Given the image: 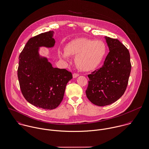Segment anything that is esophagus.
I'll return each instance as SVG.
<instances>
[{
    "label": "esophagus",
    "instance_id": "esophagus-1",
    "mask_svg": "<svg viewBox=\"0 0 149 149\" xmlns=\"http://www.w3.org/2000/svg\"><path fill=\"white\" fill-rule=\"evenodd\" d=\"M79 76V74H78V73H74L73 74V75H72V77H73V78H77V77H78Z\"/></svg>",
    "mask_w": 149,
    "mask_h": 149
}]
</instances>
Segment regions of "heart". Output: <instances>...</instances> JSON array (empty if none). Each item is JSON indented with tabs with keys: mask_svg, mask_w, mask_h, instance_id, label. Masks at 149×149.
Instances as JSON below:
<instances>
[{
	"mask_svg": "<svg viewBox=\"0 0 149 149\" xmlns=\"http://www.w3.org/2000/svg\"><path fill=\"white\" fill-rule=\"evenodd\" d=\"M107 52V45L102 40L78 38L68 42L64 51H59V54L64 59H67L68 56H75L77 67L82 71H89L101 64Z\"/></svg>",
	"mask_w": 149,
	"mask_h": 149,
	"instance_id": "heart-1",
	"label": "heart"
}]
</instances>
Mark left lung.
<instances>
[{
  "mask_svg": "<svg viewBox=\"0 0 149 149\" xmlns=\"http://www.w3.org/2000/svg\"><path fill=\"white\" fill-rule=\"evenodd\" d=\"M109 49L104 64L88 75L86 94L94 105H110L124 93L131 70L128 49L118 39L105 37Z\"/></svg>",
  "mask_w": 149,
  "mask_h": 149,
  "instance_id": "8db88e82",
  "label": "left lung"
}]
</instances>
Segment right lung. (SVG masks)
<instances>
[{
  "label": "right lung",
  "mask_w": 149,
  "mask_h": 149,
  "mask_svg": "<svg viewBox=\"0 0 149 149\" xmlns=\"http://www.w3.org/2000/svg\"><path fill=\"white\" fill-rule=\"evenodd\" d=\"M54 33L49 31L30 38L19 55L17 71L21 90L26 101L48 110L59 105L66 85L72 78L71 72L54 68L47 58L39 55L40 47L54 46Z\"/></svg>",
  "instance_id": "right-lung-1"
}]
</instances>
